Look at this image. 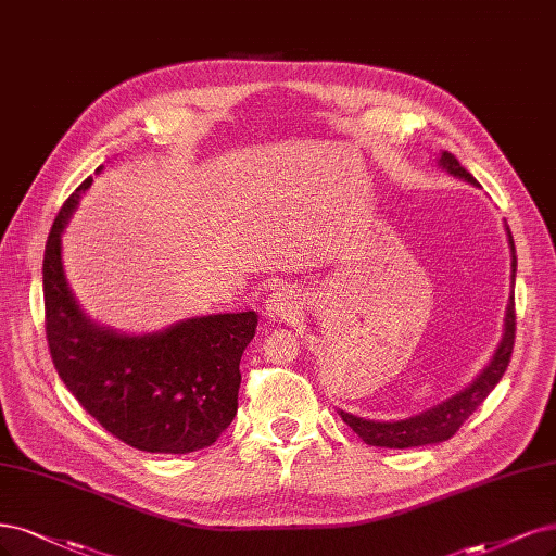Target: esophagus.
I'll use <instances>...</instances> for the list:
<instances>
[{
    "instance_id": "34e87169",
    "label": "esophagus",
    "mask_w": 556,
    "mask_h": 556,
    "mask_svg": "<svg viewBox=\"0 0 556 556\" xmlns=\"http://www.w3.org/2000/svg\"><path fill=\"white\" fill-rule=\"evenodd\" d=\"M264 311L271 319H287L296 313V299L290 290L278 287V290H274L269 296H266Z\"/></svg>"
}]
</instances>
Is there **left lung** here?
<instances>
[{
	"instance_id": "1",
	"label": "left lung",
	"mask_w": 556,
	"mask_h": 556,
	"mask_svg": "<svg viewBox=\"0 0 556 556\" xmlns=\"http://www.w3.org/2000/svg\"><path fill=\"white\" fill-rule=\"evenodd\" d=\"M439 165H442L446 172H451V175L478 186V181L460 163H457V159L453 154H448V151H442V156H439ZM506 232H508V245H510V280L515 282L518 257H515V243H513L508 225H506ZM513 342H515V301H513V292H510L506 317H504V336H502L500 348H496L485 370L478 375L465 391L444 400L442 405H437L428 412H420L416 416H409L405 420H370V418H361V416H354L348 412H340V416L344 424H348L363 439V442L370 446L412 448V446L446 442V439H451L457 430H460L465 420L478 407H481V402L490 395V391L500 384V379L504 377L508 363H510Z\"/></svg>"
}]
</instances>
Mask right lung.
I'll use <instances>...</instances> for the list:
<instances>
[{
	"label": "right lung",
	"mask_w": 556,
	"mask_h": 556,
	"mask_svg": "<svg viewBox=\"0 0 556 556\" xmlns=\"http://www.w3.org/2000/svg\"><path fill=\"white\" fill-rule=\"evenodd\" d=\"M91 181L85 179L64 202L46 243V338L54 370L75 400L132 448L193 453L212 446L237 414L239 363L257 315L193 317L144 336L91 321L71 294L62 266V232Z\"/></svg>",
	"instance_id": "1"
}]
</instances>
